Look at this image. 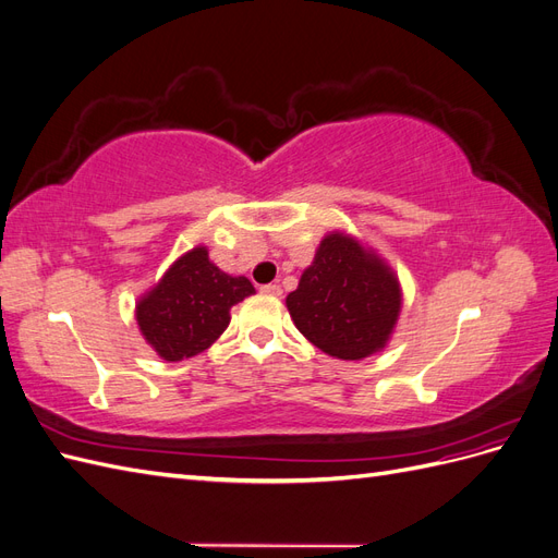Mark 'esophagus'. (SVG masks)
<instances>
[{
	"label": "esophagus",
	"mask_w": 558,
	"mask_h": 558,
	"mask_svg": "<svg viewBox=\"0 0 558 558\" xmlns=\"http://www.w3.org/2000/svg\"><path fill=\"white\" fill-rule=\"evenodd\" d=\"M260 293H265V295H272V298H279V295H281V286H279V283H267V286H260Z\"/></svg>",
	"instance_id": "obj_1"
}]
</instances>
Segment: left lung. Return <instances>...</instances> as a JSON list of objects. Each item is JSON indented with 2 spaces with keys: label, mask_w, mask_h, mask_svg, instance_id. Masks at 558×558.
<instances>
[{
  "label": "left lung",
  "mask_w": 558,
  "mask_h": 558,
  "mask_svg": "<svg viewBox=\"0 0 558 558\" xmlns=\"http://www.w3.org/2000/svg\"><path fill=\"white\" fill-rule=\"evenodd\" d=\"M286 307L295 328L328 356L363 361L391 340L402 289L375 248L332 230L320 240Z\"/></svg>",
  "instance_id": "1"
}]
</instances>
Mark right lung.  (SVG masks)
Listing matches in <instances>:
<instances>
[{
	"label": "right lung",
	"mask_w": 558,
	"mask_h": 558,
	"mask_svg": "<svg viewBox=\"0 0 558 558\" xmlns=\"http://www.w3.org/2000/svg\"><path fill=\"white\" fill-rule=\"evenodd\" d=\"M256 293L246 277H232L209 260L207 246H193L140 295L134 305L146 344L167 363L209 349L230 324V310Z\"/></svg>",
	"instance_id": "obj_1"
}]
</instances>
